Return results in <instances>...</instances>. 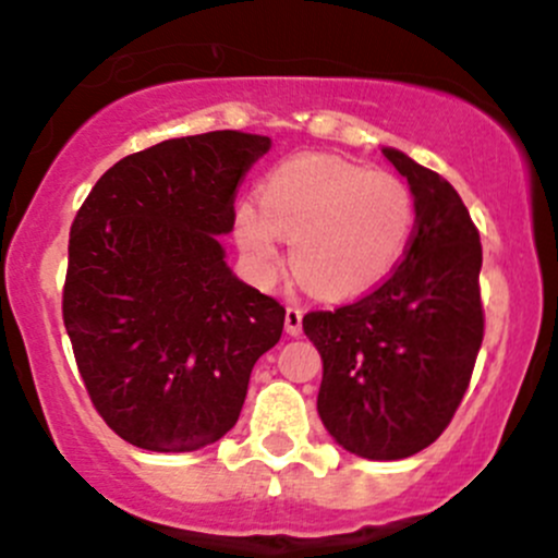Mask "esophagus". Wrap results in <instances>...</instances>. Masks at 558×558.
<instances>
[{
  "label": "esophagus",
  "instance_id": "obj_1",
  "mask_svg": "<svg viewBox=\"0 0 558 558\" xmlns=\"http://www.w3.org/2000/svg\"><path fill=\"white\" fill-rule=\"evenodd\" d=\"M286 331H289L291 337H299V333H302V310L299 307L286 310Z\"/></svg>",
  "mask_w": 558,
  "mask_h": 558
}]
</instances>
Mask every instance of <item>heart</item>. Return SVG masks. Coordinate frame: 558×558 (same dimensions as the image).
<instances>
[{
  "label": "heart",
  "instance_id": "obj_1",
  "mask_svg": "<svg viewBox=\"0 0 558 558\" xmlns=\"http://www.w3.org/2000/svg\"><path fill=\"white\" fill-rule=\"evenodd\" d=\"M414 197L398 175L328 155H299L275 168L259 201H240L232 232L256 280L269 283L291 240L296 275L326 299L377 289L414 234Z\"/></svg>",
  "mask_w": 558,
  "mask_h": 558
}]
</instances>
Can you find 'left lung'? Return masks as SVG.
Returning <instances> with one entry per match:
<instances>
[{
	"label": "left lung",
	"mask_w": 558,
	"mask_h": 558,
	"mask_svg": "<svg viewBox=\"0 0 558 558\" xmlns=\"http://www.w3.org/2000/svg\"><path fill=\"white\" fill-rule=\"evenodd\" d=\"M383 155L414 197L407 259L368 296L302 320L324 357L318 414L328 436L366 460L430 447L471 383L481 339V243L447 179L401 149Z\"/></svg>",
	"instance_id": "obj_1"
}]
</instances>
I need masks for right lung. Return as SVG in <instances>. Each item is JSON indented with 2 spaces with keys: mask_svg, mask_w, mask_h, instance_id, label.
<instances>
[{
  "mask_svg": "<svg viewBox=\"0 0 558 558\" xmlns=\"http://www.w3.org/2000/svg\"><path fill=\"white\" fill-rule=\"evenodd\" d=\"M272 146L214 131L111 166L69 234L63 324L93 407L133 447L162 454L219 441L286 310L225 262L234 190Z\"/></svg>",
  "mask_w": 558,
  "mask_h": 558,
  "instance_id": "1",
  "label": "right lung"
}]
</instances>
